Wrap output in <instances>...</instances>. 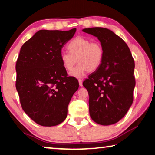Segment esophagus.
Masks as SVG:
<instances>
[{
  "mask_svg": "<svg viewBox=\"0 0 155 155\" xmlns=\"http://www.w3.org/2000/svg\"><path fill=\"white\" fill-rule=\"evenodd\" d=\"M78 83H79L80 87H82V86H83V81H82V80L78 79Z\"/></svg>",
  "mask_w": 155,
  "mask_h": 155,
  "instance_id": "34e87169",
  "label": "esophagus"
}]
</instances>
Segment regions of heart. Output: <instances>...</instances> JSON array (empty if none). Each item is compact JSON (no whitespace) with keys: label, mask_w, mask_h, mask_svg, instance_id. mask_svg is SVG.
<instances>
[{"label":"heart","mask_w":155,"mask_h":155,"mask_svg":"<svg viewBox=\"0 0 155 155\" xmlns=\"http://www.w3.org/2000/svg\"><path fill=\"white\" fill-rule=\"evenodd\" d=\"M67 48L69 52H64L60 54L64 68L68 71H71L77 60L78 64L70 72L71 77L81 78L89 71H96L101 66L104 51L99 42H91L90 39L77 37L68 44Z\"/></svg>","instance_id":"obj_1"}]
</instances>
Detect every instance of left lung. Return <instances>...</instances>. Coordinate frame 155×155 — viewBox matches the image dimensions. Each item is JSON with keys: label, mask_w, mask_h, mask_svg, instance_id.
Returning <instances> with one entry per match:
<instances>
[{"label": "left lung", "mask_w": 155, "mask_h": 155, "mask_svg": "<svg viewBox=\"0 0 155 155\" xmlns=\"http://www.w3.org/2000/svg\"><path fill=\"white\" fill-rule=\"evenodd\" d=\"M83 31L96 37L104 51L101 66L83 83L88 91L90 117L101 125L114 124L133 103L134 59L127 44L112 31L93 27Z\"/></svg>", "instance_id": "left-lung-1"}]
</instances>
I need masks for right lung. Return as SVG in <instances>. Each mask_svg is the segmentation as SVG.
Masks as SVG:
<instances>
[{
	"label": "right lung",
	"instance_id": "right-lung-1",
	"mask_svg": "<svg viewBox=\"0 0 155 155\" xmlns=\"http://www.w3.org/2000/svg\"><path fill=\"white\" fill-rule=\"evenodd\" d=\"M77 31L40 30L21 47L15 87L22 109L37 124L52 127L64 122L68 106L78 88L67 77L60 54Z\"/></svg>",
	"mask_w": 155,
	"mask_h": 155
}]
</instances>
